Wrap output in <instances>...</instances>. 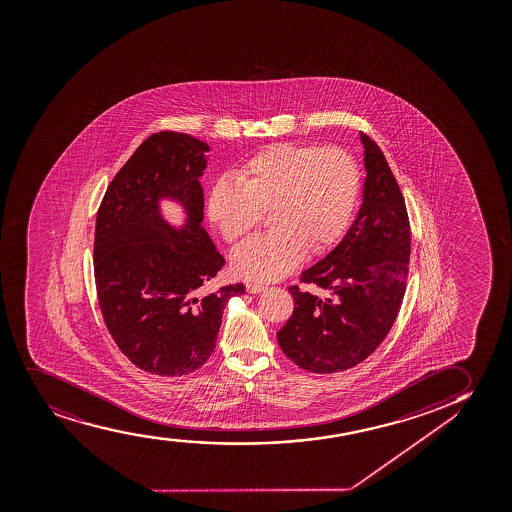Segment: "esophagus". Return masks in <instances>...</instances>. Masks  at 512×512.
I'll list each match as a JSON object with an SVG mask.
<instances>
[{
    "label": "esophagus",
    "mask_w": 512,
    "mask_h": 512,
    "mask_svg": "<svg viewBox=\"0 0 512 512\" xmlns=\"http://www.w3.org/2000/svg\"><path fill=\"white\" fill-rule=\"evenodd\" d=\"M265 290V286L257 283H247V291L248 293H252V295H257V293H262Z\"/></svg>",
    "instance_id": "esophagus-1"
}]
</instances>
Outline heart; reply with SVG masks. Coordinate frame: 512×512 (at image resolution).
<instances>
[{"label":"heart","mask_w":512,"mask_h":512,"mask_svg":"<svg viewBox=\"0 0 512 512\" xmlns=\"http://www.w3.org/2000/svg\"><path fill=\"white\" fill-rule=\"evenodd\" d=\"M210 190L207 214L224 240H243L269 210L271 233L236 248L233 271L276 281L312 255L328 252L352 221L360 195L355 158L338 146L279 143L248 158Z\"/></svg>","instance_id":"b5f03b06"}]
</instances>
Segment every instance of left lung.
I'll return each instance as SVG.
<instances>
[{
	"label": "left lung",
	"instance_id": "8db88e82",
	"mask_svg": "<svg viewBox=\"0 0 512 512\" xmlns=\"http://www.w3.org/2000/svg\"><path fill=\"white\" fill-rule=\"evenodd\" d=\"M366 181L362 205L343 240L300 281L326 298L290 286L295 309L278 331L284 355L316 374L366 360L390 333L404 300L411 224L402 191L379 146L360 133Z\"/></svg>",
	"mask_w": 512,
	"mask_h": 512
}]
</instances>
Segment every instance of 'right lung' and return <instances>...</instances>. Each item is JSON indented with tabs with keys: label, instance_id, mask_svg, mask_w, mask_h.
Returning a JSON list of instances; mask_svg holds the SVG:
<instances>
[{
	"label": "right lung",
	"instance_id": "right-lung-1",
	"mask_svg": "<svg viewBox=\"0 0 512 512\" xmlns=\"http://www.w3.org/2000/svg\"><path fill=\"white\" fill-rule=\"evenodd\" d=\"M207 143L190 134H152L108 184L95 228L101 314L120 352L146 373L183 376L215 348L222 310L243 284L205 293L224 257L203 229L200 177ZM181 202L187 222L171 227L159 200Z\"/></svg>",
	"mask_w": 512,
	"mask_h": 512
}]
</instances>
